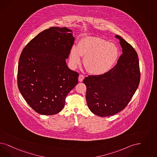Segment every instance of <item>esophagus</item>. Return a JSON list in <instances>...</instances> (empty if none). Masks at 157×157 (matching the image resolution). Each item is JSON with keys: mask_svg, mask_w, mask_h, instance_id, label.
<instances>
[{"mask_svg": "<svg viewBox=\"0 0 157 157\" xmlns=\"http://www.w3.org/2000/svg\"><path fill=\"white\" fill-rule=\"evenodd\" d=\"M83 79H84V76L82 75H79V78H78V81L79 82H82Z\"/></svg>", "mask_w": 157, "mask_h": 157, "instance_id": "obj_1", "label": "esophagus"}]
</instances>
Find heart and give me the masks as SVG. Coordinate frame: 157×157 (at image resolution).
<instances>
[{
    "instance_id": "heart-1",
    "label": "heart",
    "mask_w": 157,
    "mask_h": 157,
    "mask_svg": "<svg viewBox=\"0 0 157 157\" xmlns=\"http://www.w3.org/2000/svg\"><path fill=\"white\" fill-rule=\"evenodd\" d=\"M118 47L113 43L98 37L82 38L77 46H73L70 53V63L73 68L81 64V57L87 71L91 74L103 75L110 70L119 57Z\"/></svg>"
}]
</instances>
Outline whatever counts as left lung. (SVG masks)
<instances>
[{"label":"left lung","mask_w":157,"mask_h":157,"mask_svg":"<svg viewBox=\"0 0 157 157\" xmlns=\"http://www.w3.org/2000/svg\"><path fill=\"white\" fill-rule=\"evenodd\" d=\"M122 54L117 64L107 72L89 75L83 82L86 86L87 104L94 114L108 117L118 113L129 103L140 79L139 61L134 48L119 35Z\"/></svg>","instance_id":"obj_1"}]
</instances>
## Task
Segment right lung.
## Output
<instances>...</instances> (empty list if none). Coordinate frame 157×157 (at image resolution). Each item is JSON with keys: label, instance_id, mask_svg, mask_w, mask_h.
Here are the masks:
<instances>
[{"label": "right lung", "instance_id": "obj_1", "mask_svg": "<svg viewBox=\"0 0 157 157\" xmlns=\"http://www.w3.org/2000/svg\"><path fill=\"white\" fill-rule=\"evenodd\" d=\"M75 40L67 28L51 27L39 33L22 51L17 85L22 96L36 113L60 112L65 98L78 83L79 74L66 64Z\"/></svg>", "mask_w": 157, "mask_h": 157}]
</instances>
